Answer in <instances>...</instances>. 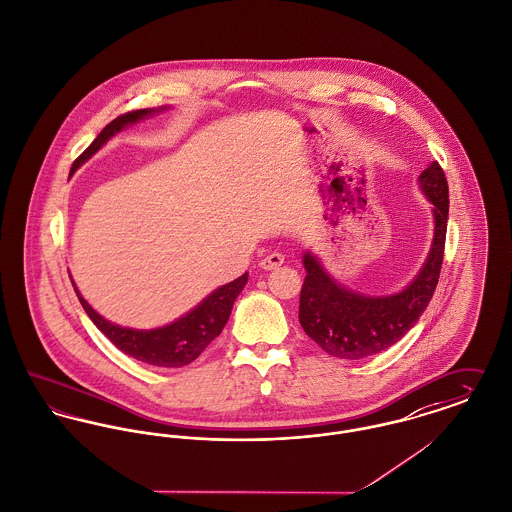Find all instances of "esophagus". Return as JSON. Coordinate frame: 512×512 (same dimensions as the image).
<instances>
[{
    "label": "esophagus",
    "instance_id": "obj_1",
    "mask_svg": "<svg viewBox=\"0 0 512 512\" xmlns=\"http://www.w3.org/2000/svg\"><path fill=\"white\" fill-rule=\"evenodd\" d=\"M283 262H285V258H283L281 254L272 252V254H268V256L260 262V268L266 270V272H272V270H277L279 266H283Z\"/></svg>",
    "mask_w": 512,
    "mask_h": 512
}]
</instances>
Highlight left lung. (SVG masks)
Masks as SVG:
<instances>
[{
	"instance_id": "left-lung-1",
	"label": "left lung",
	"mask_w": 512,
	"mask_h": 512,
	"mask_svg": "<svg viewBox=\"0 0 512 512\" xmlns=\"http://www.w3.org/2000/svg\"><path fill=\"white\" fill-rule=\"evenodd\" d=\"M421 190L433 204L435 237L429 258L402 293L365 297L332 281L318 260L305 254L307 277L301 289L299 322L310 340L338 359H363L402 340L429 305L443 266L448 182L435 161L419 176Z\"/></svg>"
}]
</instances>
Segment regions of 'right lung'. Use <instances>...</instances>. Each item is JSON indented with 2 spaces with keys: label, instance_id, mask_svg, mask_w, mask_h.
Segmentation results:
<instances>
[{
  "label": "right lung",
  "instance_id": "right-lung-1",
  "mask_svg": "<svg viewBox=\"0 0 512 512\" xmlns=\"http://www.w3.org/2000/svg\"><path fill=\"white\" fill-rule=\"evenodd\" d=\"M153 112H155L153 108H141V110H132V112H126V114L114 118L97 136V139L75 159L73 171L81 163H85L95 151H99L103 147V143H106L116 132H120L124 126L134 124L145 116H151ZM246 281H248V273L215 289L207 299H204L194 310H190L186 316L178 318L169 326L157 328V330H132V328H122V326L110 324L79 295L77 287H73V289L79 297V303L83 305L89 318L95 322V326L120 351H124L126 355L134 357L137 361L153 365V367L178 369V367L190 365L194 359H198L205 347L221 334V330L225 328V324L231 316L235 299L244 289Z\"/></svg>",
  "mask_w": 512,
  "mask_h": 512
}]
</instances>
